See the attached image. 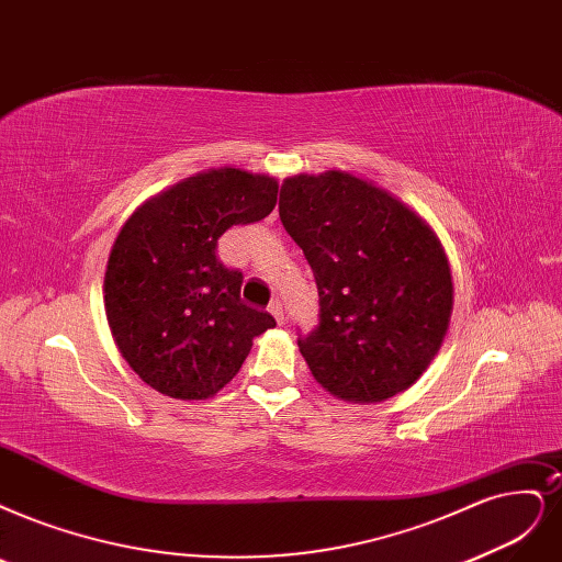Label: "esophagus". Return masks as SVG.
<instances>
[{
  "label": "esophagus",
  "mask_w": 562,
  "mask_h": 562,
  "mask_svg": "<svg viewBox=\"0 0 562 562\" xmlns=\"http://www.w3.org/2000/svg\"><path fill=\"white\" fill-rule=\"evenodd\" d=\"M268 313L273 315L276 319H278V324H284V307H282V303L276 299V301H270V305H268Z\"/></svg>",
  "instance_id": "1"
}]
</instances>
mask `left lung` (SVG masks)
<instances>
[{"instance_id":"8db88e82","label":"left lung","mask_w":562,"mask_h":562,"mask_svg":"<svg viewBox=\"0 0 562 562\" xmlns=\"http://www.w3.org/2000/svg\"><path fill=\"white\" fill-rule=\"evenodd\" d=\"M280 220L319 294L317 326L299 334L315 380L351 403H378L414 384L440 349L453 299L428 224L342 171L284 180Z\"/></svg>"}]
</instances>
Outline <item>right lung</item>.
<instances>
[{"instance_id": "right-lung-1", "label": "right lung", "mask_w": 562, "mask_h": 562, "mask_svg": "<svg viewBox=\"0 0 562 562\" xmlns=\"http://www.w3.org/2000/svg\"><path fill=\"white\" fill-rule=\"evenodd\" d=\"M278 182L240 169L187 178L122 226L103 282L117 349L171 398L203 401L234 380L276 319L240 301L243 273L217 257L234 224L273 213Z\"/></svg>"}]
</instances>
